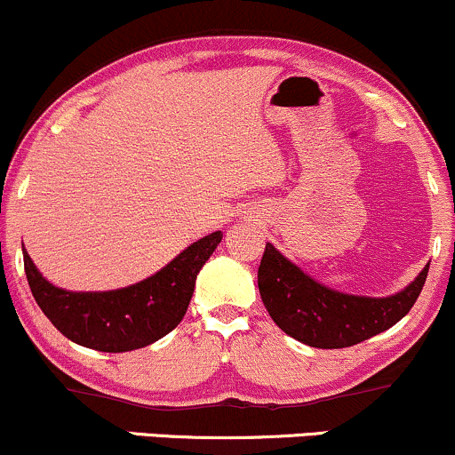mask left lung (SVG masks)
<instances>
[{"label":"left lung","instance_id":"8db88e82","mask_svg":"<svg viewBox=\"0 0 455 455\" xmlns=\"http://www.w3.org/2000/svg\"><path fill=\"white\" fill-rule=\"evenodd\" d=\"M428 268L426 264L415 281L392 296H354L315 281L268 243L258 287L266 311L283 332L317 349H343L398 323L418 300Z\"/></svg>","mask_w":455,"mask_h":455}]
</instances>
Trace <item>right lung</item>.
Instances as JSON below:
<instances>
[{"label":"right lung","mask_w":455,"mask_h":455,"mask_svg":"<svg viewBox=\"0 0 455 455\" xmlns=\"http://www.w3.org/2000/svg\"><path fill=\"white\" fill-rule=\"evenodd\" d=\"M223 234L189 244L153 276L110 291H68L52 285L23 249L25 275L37 307L72 343L106 354L140 349L172 332L189 307L197 272Z\"/></svg>","instance_id":"right-lung-1"}]
</instances>
